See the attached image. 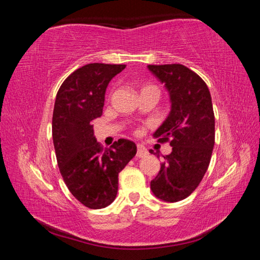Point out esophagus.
Listing matches in <instances>:
<instances>
[{
  "instance_id": "obj_1",
  "label": "esophagus",
  "mask_w": 260,
  "mask_h": 260,
  "mask_svg": "<svg viewBox=\"0 0 260 260\" xmlns=\"http://www.w3.org/2000/svg\"><path fill=\"white\" fill-rule=\"evenodd\" d=\"M148 155V150L142 144H139L138 146V151H136V157L138 158H143Z\"/></svg>"
}]
</instances>
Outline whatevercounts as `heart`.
<instances>
[{"label": "heart", "instance_id": "b5f03b06", "mask_svg": "<svg viewBox=\"0 0 260 260\" xmlns=\"http://www.w3.org/2000/svg\"><path fill=\"white\" fill-rule=\"evenodd\" d=\"M147 87H152V86H144L143 88H147ZM143 88H142V89H143Z\"/></svg>", "mask_w": 260, "mask_h": 260}]
</instances>
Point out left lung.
I'll use <instances>...</instances> for the list:
<instances>
[{"label": "left lung", "instance_id": "left-lung-1", "mask_svg": "<svg viewBox=\"0 0 260 260\" xmlns=\"http://www.w3.org/2000/svg\"><path fill=\"white\" fill-rule=\"evenodd\" d=\"M148 69L164 83L171 100L169 117L153 136L172 147L150 188L159 200L174 203L187 199L208 171L214 146L212 100L203 79L184 65H148Z\"/></svg>", "mask_w": 260, "mask_h": 260}]
</instances>
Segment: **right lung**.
I'll return each instance as SVG.
<instances>
[{"instance_id":"right-lung-1","label":"right lung","mask_w":260,"mask_h":260,"mask_svg":"<svg viewBox=\"0 0 260 260\" xmlns=\"http://www.w3.org/2000/svg\"><path fill=\"white\" fill-rule=\"evenodd\" d=\"M125 68L124 64H87L70 74L56 95L52 140L57 164L69 190L89 209L112 203L118 174L136 153L135 143L125 139L103 149L91 125L102 116L109 82Z\"/></svg>"}]
</instances>
